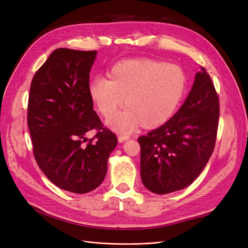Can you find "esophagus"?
<instances>
[{
  "instance_id": "esophagus-1",
  "label": "esophagus",
  "mask_w": 248,
  "mask_h": 248,
  "mask_svg": "<svg viewBox=\"0 0 248 248\" xmlns=\"http://www.w3.org/2000/svg\"><path fill=\"white\" fill-rule=\"evenodd\" d=\"M129 139V137L127 136V134H119V137H118V140H119V141L120 142H123L124 140H128Z\"/></svg>"
}]
</instances>
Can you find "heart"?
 <instances>
[{
    "instance_id": "obj_1",
    "label": "heart",
    "mask_w": 248,
    "mask_h": 248,
    "mask_svg": "<svg viewBox=\"0 0 248 248\" xmlns=\"http://www.w3.org/2000/svg\"><path fill=\"white\" fill-rule=\"evenodd\" d=\"M108 76L90 80L88 91L100 114L111 116L108 125L119 132H129L139 125L154 128L167 122L182 100L187 85L181 67L153 59L119 62ZM124 98L127 107L114 114Z\"/></svg>"
}]
</instances>
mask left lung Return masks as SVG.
Listing matches in <instances>:
<instances>
[{"label":"left lung","instance_id":"obj_1","mask_svg":"<svg viewBox=\"0 0 248 248\" xmlns=\"http://www.w3.org/2000/svg\"><path fill=\"white\" fill-rule=\"evenodd\" d=\"M219 99L204 67L183 106L162 126L139 138L140 178L150 191L166 194L190 185L215 147Z\"/></svg>","mask_w":248,"mask_h":248}]
</instances>
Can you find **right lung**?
Masks as SVG:
<instances>
[{
  "mask_svg": "<svg viewBox=\"0 0 248 248\" xmlns=\"http://www.w3.org/2000/svg\"><path fill=\"white\" fill-rule=\"evenodd\" d=\"M97 51L58 48L36 71L28 102V126L37 164L64 190L87 193L106 178L118 139L104 127L89 96ZM97 132L87 144L85 133Z\"/></svg>",
  "mask_w": 248,
  "mask_h": 248,
  "instance_id": "right-lung-1",
  "label": "right lung"
}]
</instances>
